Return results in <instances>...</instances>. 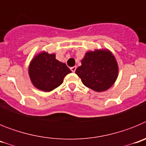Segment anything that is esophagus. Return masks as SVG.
<instances>
[{
	"label": "esophagus",
	"instance_id": "esophagus-1",
	"mask_svg": "<svg viewBox=\"0 0 146 146\" xmlns=\"http://www.w3.org/2000/svg\"><path fill=\"white\" fill-rule=\"evenodd\" d=\"M70 69H71V70H72V72H75L76 69H77V66H72V67H71Z\"/></svg>",
	"mask_w": 146,
	"mask_h": 146
}]
</instances>
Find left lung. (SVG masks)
Segmentation results:
<instances>
[{
    "label": "left lung",
    "mask_w": 146,
    "mask_h": 146,
    "mask_svg": "<svg viewBox=\"0 0 146 146\" xmlns=\"http://www.w3.org/2000/svg\"><path fill=\"white\" fill-rule=\"evenodd\" d=\"M75 73L86 87L97 92L107 91L118 75L117 60L109 50L88 51L81 60Z\"/></svg>",
    "instance_id": "left-lung-1"
}]
</instances>
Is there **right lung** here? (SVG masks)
Instances as JSON below:
<instances>
[{"label":"right lung","instance_id":"add662e5","mask_svg":"<svg viewBox=\"0 0 146 146\" xmlns=\"http://www.w3.org/2000/svg\"><path fill=\"white\" fill-rule=\"evenodd\" d=\"M71 72L64 63L55 58V54L45 51L35 55L28 67V74L33 85L44 92H50L60 86L66 75Z\"/></svg>","mask_w":146,"mask_h":146}]
</instances>
